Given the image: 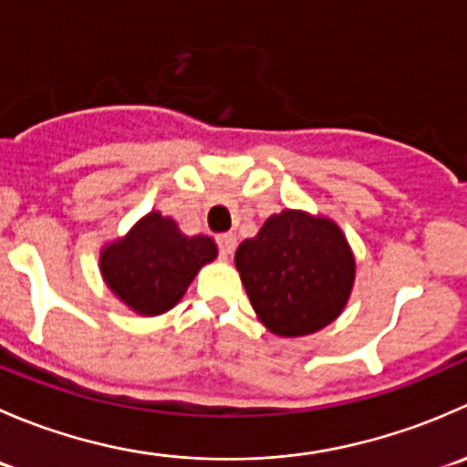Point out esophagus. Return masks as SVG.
Instances as JSON below:
<instances>
[{"label": "esophagus", "instance_id": "1", "mask_svg": "<svg viewBox=\"0 0 467 467\" xmlns=\"http://www.w3.org/2000/svg\"><path fill=\"white\" fill-rule=\"evenodd\" d=\"M216 246H219L221 257H230L234 253V246H237V237L230 233L219 234V237H216Z\"/></svg>", "mask_w": 467, "mask_h": 467}]
</instances>
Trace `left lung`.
<instances>
[{
	"label": "left lung",
	"mask_w": 467,
	"mask_h": 467,
	"mask_svg": "<svg viewBox=\"0 0 467 467\" xmlns=\"http://www.w3.org/2000/svg\"><path fill=\"white\" fill-rule=\"evenodd\" d=\"M234 264L260 321L277 337L318 332L341 314L355 257L337 223L285 210L239 244Z\"/></svg>",
	"instance_id": "obj_1"
}]
</instances>
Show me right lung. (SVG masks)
Listing matches in <instances>:
<instances>
[{
	"mask_svg": "<svg viewBox=\"0 0 467 467\" xmlns=\"http://www.w3.org/2000/svg\"><path fill=\"white\" fill-rule=\"evenodd\" d=\"M214 257L216 244L210 237H185L176 221L150 212L101 253V273L130 309L155 317L171 309L199 268Z\"/></svg>",
	"mask_w": 467,
	"mask_h": 467,
	"instance_id": "right-lung-1",
	"label": "right lung"
}]
</instances>
